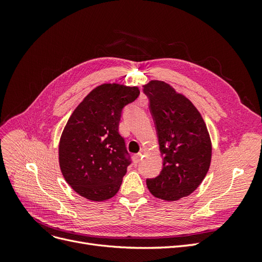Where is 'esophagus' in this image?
I'll use <instances>...</instances> for the list:
<instances>
[{
	"label": "esophagus",
	"instance_id": "esophagus-1",
	"mask_svg": "<svg viewBox=\"0 0 262 262\" xmlns=\"http://www.w3.org/2000/svg\"><path fill=\"white\" fill-rule=\"evenodd\" d=\"M141 157H142V154H141V153L136 154V155H133V163H134V165H138V164L140 163V161H141Z\"/></svg>",
	"mask_w": 262,
	"mask_h": 262
}]
</instances>
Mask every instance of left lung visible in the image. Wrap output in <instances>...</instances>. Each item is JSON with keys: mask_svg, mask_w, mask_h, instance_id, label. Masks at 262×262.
<instances>
[{"mask_svg": "<svg viewBox=\"0 0 262 262\" xmlns=\"http://www.w3.org/2000/svg\"><path fill=\"white\" fill-rule=\"evenodd\" d=\"M163 156V168L146 179L158 199L176 201L192 193L210 168L212 145L203 119L184 95L162 81L144 85Z\"/></svg>", "mask_w": 262, "mask_h": 262, "instance_id": "1", "label": "left lung"}]
</instances>
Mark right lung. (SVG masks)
I'll list each match as a JSON object with an SVG mask.
<instances>
[{
  "instance_id": "1",
  "label": "right lung",
  "mask_w": 262,
  "mask_h": 262,
  "mask_svg": "<svg viewBox=\"0 0 262 262\" xmlns=\"http://www.w3.org/2000/svg\"><path fill=\"white\" fill-rule=\"evenodd\" d=\"M140 95L138 87L102 84L71 115L59 144L62 175L78 194L92 201L113 198L131 164L119 133L123 108Z\"/></svg>"
}]
</instances>
